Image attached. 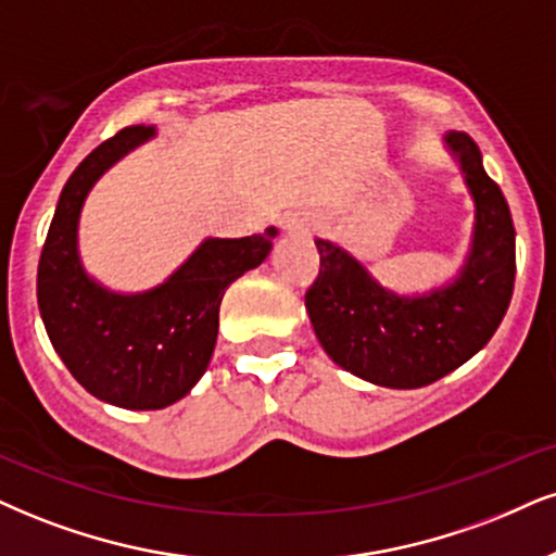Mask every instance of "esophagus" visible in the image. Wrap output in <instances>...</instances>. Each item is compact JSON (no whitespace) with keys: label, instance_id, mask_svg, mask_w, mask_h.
<instances>
[{"label":"esophagus","instance_id":"esophagus-1","mask_svg":"<svg viewBox=\"0 0 556 556\" xmlns=\"http://www.w3.org/2000/svg\"><path fill=\"white\" fill-rule=\"evenodd\" d=\"M283 229H299V224L293 222V218H286V222H283Z\"/></svg>","mask_w":556,"mask_h":556}]
</instances>
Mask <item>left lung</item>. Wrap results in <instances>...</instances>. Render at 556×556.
Segmentation results:
<instances>
[{"label": "left lung", "mask_w": 556, "mask_h": 556, "mask_svg": "<svg viewBox=\"0 0 556 556\" xmlns=\"http://www.w3.org/2000/svg\"><path fill=\"white\" fill-rule=\"evenodd\" d=\"M477 203L475 244L462 278L422 299L381 289L358 260L317 239L319 276L306 312L327 355L361 379L392 389L428 387L488 345L516 283V229L500 185L469 134H448Z\"/></svg>", "instance_id": "obj_1"}]
</instances>
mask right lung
<instances>
[{"instance_id": "add662e5", "label": "right lung", "mask_w": 556, "mask_h": 556, "mask_svg": "<svg viewBox=\"0 0 556 556\" xmlns=\"http://www.w3.org/2000/svg\"><path fill=\"white\" fill-rule=\"evenodd\" d=\"M152 134V126H126L79 162L38 263V306L53 351L89 394L126 409H162L195 387L214 353L224 291L263 263L278 235L270 226L263 235L208 239L167 283L139 296L92 283L77 255L81 203L118 156Z\"/></svg>"}]
</instances>
